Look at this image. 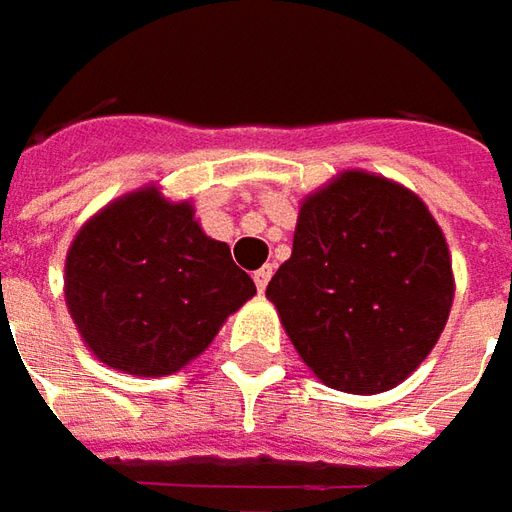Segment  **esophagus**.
<instances>
[{
    "mask_svg": "<svg viewBox=\"0 0 512 512\" xmlns=\"http://www.w3.org/2000/svg\"><path fill=\"white\" fill-rule=\"evenodd\" d=\"M270 276H273V265L259 267V270L253 273V282H256V287H259V293H265V287H267V282H270Z\"/></svg>",
    "mask_w": 512,
    "mask_h": 512,
    "instance_id": "34e87169",
    "label": "esophagus"
}]
</instances>
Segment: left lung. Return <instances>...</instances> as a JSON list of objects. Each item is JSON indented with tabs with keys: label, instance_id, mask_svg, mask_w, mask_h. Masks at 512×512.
Masks as SVG:
<instances>
[{
	"label": "left lung",
	"instance_id": "left-lung-1",
	"mask_svg": "<svg viewBox=\"0 0 512 512\" xmlns=\"http://www.w3.org/2000/svg\"><path fill=\"white\" fill-rule=\"evenodd\" d=\"M453 262L422 199L344 170L305 196L293 253L267 285L285 333L327 387L373 396L402 384L442 336Z\"/></svg>",
	"mask_w": 512,
	"mask_h": 512
}]
</instances>
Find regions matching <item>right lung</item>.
<instances>
[{
  "instance_id": "obj_1",
  "label": "right lung",
  "mask_w": 512,
  "mask_h": 512,
  "mask_svg": "<svg viewBox=\"0 0 512 512\" xmlns=\"http://www.w3.org/2000/svg\"><path fill=\"white\" fill-rule=\"evenodd\" d=\"M256 285L210 239L190 202L156 185L93 213L65 256V302L82 342L130 376H170L216 339Z\"/></svg>"
}]
</instances>
